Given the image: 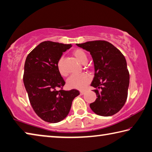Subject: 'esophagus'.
<instances>
[{
    "instance_id": "esophagus-1",
    "label": "esophagus",
    "mask_w": 152,
    "mask_h": 152,
    "mask_svg": "<svg viewBox=\"0 0 152 152\" xmlns=\"http://www.w3.org/2000/svg\"><path fill=\"white\" fill-rule=\"evenodd\" d=\"M86 91H80V95H83L85 94Z\"/></svg>"
}]
</instances>
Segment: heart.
Listing matches in <instances>:
<instances>
[{
	"instance_id": "b5f03b06",
	"label": "heart",
	"mask_w": 152,
	"mask_h": 152,
	"mask_svg": "<svg viewBox=\"0 0 152 152\" xmlns=\"http://www.w3.org/2000/svg\"><path fill=\"white\" fill-rule=\"evenodd\" d=\"M73 55L75 57L77 60L82 64H85L88 61V56L86 53L83 50L80 48L75 49L73 51ZM62 58L58 61L57 63V67L59 73L62 75H64V73L63 67L61 64ZM91 77L87 73H80V74H74L69 77L67 79L66 85L70 89H83L88 86V84L90 82Z\"/></svg>"
}]
</instances>
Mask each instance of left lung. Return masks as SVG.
Returning a JSON list of instances; mask_svg holds the SVG:
<instances>
[{"mask_svg": "<svg viewBox=\"0 0 152 152\" xmlns=\"http://www.w3.org/2000/svg\"><path fill=\"white\" fill-rule=\"evenodd\" d=\"M92 56L95 73L91 86L98 98L89 104L94 113L113 116L125 105L128 96L129 73L125 56L110 42L104 40L77 44Z\"/></svg>", "mask_w": 152, "mask_h": 152, "instance_id": "1", "label": "left lung"}]
</instances>
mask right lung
Here are the masks:
<instances>
[{
  "label": "right lung",
  "mask_w": 152,
  "mask_h": 152,
  "mask_svg": "<svg viewBox=\"0 0 152 152\" xmlns=\"http://www.w3.org/2000/svg\"><path fill=\"white\" fill-rule=\"evenodd\" d=\"M71 47L51 41L43 42L27 55L24 65L23 83L30 104L39 118L56 123L68 115L77 89L65 91V84L57 67L63 53ZM58 87L61 88L57 91Z\"/></svg>",
  "instance_id": "1"
}]
</instances>
